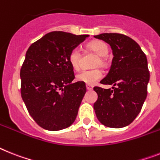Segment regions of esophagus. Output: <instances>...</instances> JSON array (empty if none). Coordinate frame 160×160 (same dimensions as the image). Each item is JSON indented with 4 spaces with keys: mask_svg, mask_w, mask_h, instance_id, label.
I'll use <instances>...</instances> for the list:
<instances>
[{
    "mask_svg": "<svg viewBox=\"0 0 160 160\" xmlns=\"http://www.w3.org/2000/svg\"><path fill=\"white\" fill-rule=\"evenodd\" d=\"M86 88H87V90H92L93 86L92 85H90V84H86Z\"/></svg>",
    "mask_w": 160,
    "mask_h": 160,
    "instance_id": "1",
    "label": "esophagus"
}]
</instances>
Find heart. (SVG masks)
Returning a JSON list of instances; mask_svg holds the SVG:
<instances>
[{
    "label": "heart",
    "mask_w": 160,
    "mask_h": 160,
    "mask_svg": "<svg viewBox=\"0 0 160 160\" xmlns=\"http://www.w3.org/2000/svg\"><path fill=\"white\" fill-rule=\"evenodd\" d=\"M87 49L92 53H96L98 58L95 61V66L105 65L106 60L105 56L108 54L109 48L108 45L102 41H94L88 43L87 45ZM82 55L80 53V49L77 48L72 49L68 56V61L75 71H79L80 68V62H81ZM102 71L99 68H95L92 70H85L83 72H80L76 76V80L80 82L85 83L86 84H96L101 78L102 77Z\"/></svg>",
    "instance_id": "heart-1"
}]
</instances>
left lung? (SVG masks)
<instances>
[{"instance_id":"8db88e82","label":"left lung","mask_w":160,"mask_h":160,"mask_svg":"<svg viewBox=\"0 0 160 160\" xmlns=\"http://www.w3.org/2000/svg\"><path fill=\"white\" fill-rule=\"evenodd\" d=\"M94 37L109 44L114 55L109 72L100 81L112 84V89L93 88L98 96L95 114L107 127L123 128L138 116L147 96V58L138 43L125 35L102 33Z\"/></svg>"}]
</instances>
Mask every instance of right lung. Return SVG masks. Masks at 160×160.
I'll list each match as a JSON object with an SVG mask.
<instances>
[{
    "label": "right lung",
    "instance_id": "right-lung-1",
    "mask_svg": "<svg viewBox=\"0 0 160 160\" xmlns=\"http://www.w3.org/2000/svg\"><path fill=\"white\" fill-rule=\"evenodd\" d=\"M88 37L52 32L28 48L20 70L21 96L41 128L58 131L75 121L86 86L72 83L75 75L68 56Z\"/></svg>",
    "mask_w": 160,
    "mask_h": 160
}]
</instances>
